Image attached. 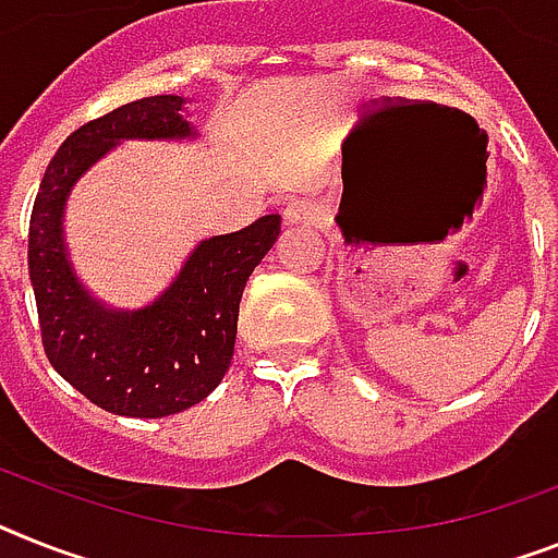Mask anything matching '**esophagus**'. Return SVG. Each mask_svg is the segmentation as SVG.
Returning a JSON list of instances; mask_svg holds the SVG:
<instances>
[{
    "label": "esophagus",
    "instance_id": "1",
    "mask_svg": "<svg viewBox=\"0 0 558 558\" xmlns=\"http://www.w3.org/2000/svg\"><path fill=\"white\" fill-rule=\"evenodd\" d=\"M319 205L311 199H299V202H290L288 207H284V222L288 225H313L319 222Z\"/></svg>",
    "mask_w": 558,
    "mask_h": 558
}]
</instances>
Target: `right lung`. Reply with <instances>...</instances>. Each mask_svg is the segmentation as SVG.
Masks as SVG:
<instances>
[{
  "instance_id": "add662e5",
  "label": "right lung",
  "mask_w": 558,
  "mask_h": 558,
  "mask_svg": "<svg viewBox=\"0 0 558 558\" xmlns=\"http://www.w3.org/2000/svg\"><path fill=\"white\" fill-rule=\"evenodd\" d=\"M182 96H147L73 131L50 159L27 230L41 348L64 381L108 413L159 418L187 411L222 381L236 342L247 276L274 247L282 219L205 239L177 282L145 311H108L76 282L62 245L73 182L122 140H182Z\"/></svg>"
}]
</instances>
